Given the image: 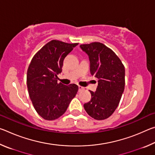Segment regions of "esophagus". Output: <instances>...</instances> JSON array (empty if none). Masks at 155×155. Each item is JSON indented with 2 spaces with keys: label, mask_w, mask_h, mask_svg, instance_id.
Returning <instances> with one entry per match:
<instances>
[{
  "label": "esophagus",
  "mask_w": 155,
  "mask_h": 155,
  "mask_svg": "<svg viewBox=\"0 0 155 155\" xmlns=\"http://www.w3.org/2000/svg\"><path fill=\"white\" fill-rule=\"evenodd\" d=\"M84 90V87H82V86H78V91H79V92H80V91H82L83 90Z\"/></svg>",
  "instance_id": "esophagus-1"
}]
</instances>
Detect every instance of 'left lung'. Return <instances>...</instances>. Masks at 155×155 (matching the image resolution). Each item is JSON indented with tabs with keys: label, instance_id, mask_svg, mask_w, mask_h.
Here are the masks:
<instances>
[{
	"label": "left lung",
	"instance_id": "8db88e82",
	"mask_svg": "<svg viewBox=\"0 0 155 155\" xmlns=\"http://www.w3.org/2000/svg\"><path fill=\"white\" fill-rule=\"evenodd\" d=\"M80 47L89 57L91 74L98 79L96 91H90L91 99L84 104V109L94 119H107L118 106L124 91V66L115 52L103 44L92 42Z\"/></svg>",
	"mask_w": 155,
	"mask_h": 155
}]
</instances>
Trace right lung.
<instances>
[{"instance_id":"right-lung-1","label":"right lung","mask_w":155,"mask_h":155,"mask_svg":"<svg viewBox=\"0 0 155 155\" xmlns=\"http://www.w3.org/2000/svg\"><path fill=\"white\" fill-rule=\"evenodd\" d=\"M78 43L52 40L34 55L28 66L27 84L30 98L38 114L46 120L59 118L77 94L75 84L57 83L65 57Z\"/></svg>"}]
</instances>
